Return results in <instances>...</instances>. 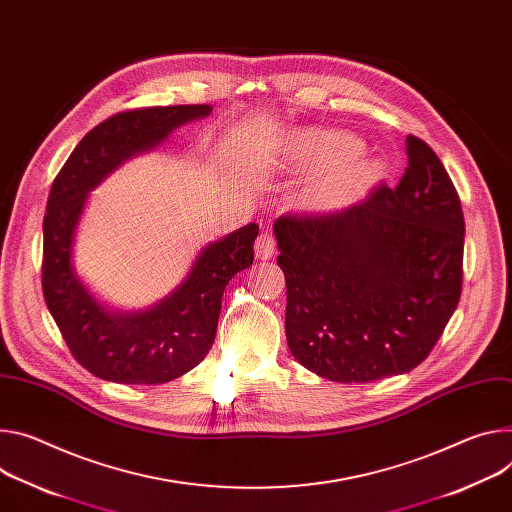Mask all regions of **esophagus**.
<instances>
[{"instance_id": "obj_1", "label": "esophagus", "mask_w": 512, "mask_h": 512, "mask_svg": "<svg viewBox=\"0 0 512 512\" xmlns=\"http://www.w3.org/2000/svg\"><path fill=\"white\" fill-rule=\"evenodd\" d=\"M255 253H257V257L261 261H267V259L273 257V253H275V239H273L271 232H261L257 243H255Z\"/></svg>"}]
</instances>
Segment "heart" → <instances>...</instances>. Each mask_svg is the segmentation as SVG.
I'll return each mask as SVG.
<instances>
[{
    "label": "heart",
    "mask_w": 512,
    "mask_h": 512,
    "mask_svg": "<svg viewBox=\"0 0 512 512\" xmlns=\"http://www.w3.org/2000/svg\"><path fill=\"white\" fill-rule=\"evenodd\" d=\"M361 153L357 138L343 132H310L300 136L296 159L310 167H338L327 181L310 192V202L316 206L335 202L351 194L369 175V161L355 159Z\"/></svg>",
    "instance_id": "1"
}]
</instances>
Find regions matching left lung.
Segmentation results:
<instances>
[{"instance_id":"obj_1","label":"left lung","mask_w":512,"mask_h":512,"mask_svg":"<svg viewBox=\"0 0 512 512\" xmlns=\"http://www.w3.org/2000/svg\"><path fill=\"white\" fill-rule=\"evenodd\" d=\"M396 188L335 214L273 224L286 275V339L312 374L341 384L414 369L461 294L463 224L453 183L421 138L406 136Z\"/></svg>"}]
</instances>
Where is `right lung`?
Segmentation results:
<instances>
[{
    "instance_id": "obj_1",
    "label": "right lung",
    "mask_w": 512,
    "mask_h": 512,
    "mask_svg": "<svg viewBox=\"0 0 512 512\" xmlns=\"http://www.w3.org/2000/svg\"><path fill=\"white\" fill-rule=\"evenodd\" d=\"M210 112L198 104L116 114L81 138L53 183L42 224L44 300L73 357L96 378L165 384L188 374L214 343L224 288L253 265L255 222L202 247L183 282L141 310L110 306L75 269V237L91 192L122 163Z\"/></svg>"
}]
</instances>
